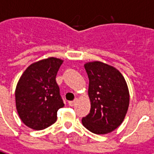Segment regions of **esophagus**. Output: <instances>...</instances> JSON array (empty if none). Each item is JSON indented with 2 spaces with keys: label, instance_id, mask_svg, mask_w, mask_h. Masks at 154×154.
Returning a JSON list of instances; mask_svg holds the SVG:
<instances>
[{
  "label": "esophagus",
  "instance_id": "esophagus-1",
  "mask_svg": "<svg viewBox=\"0 0 154 154\" xmlns=\"http://www.w3.org/2000/svg\"><path fill=\"white\" fill-rule=\"evenodd\" d=\"M77 99H74V100H72V101H69L68 104L70 105V106H73V105H74V104L76 103V102H77Z\"/></svg>",
  "mask_w": 154,
  "mask_h": 154
}]
</instances>
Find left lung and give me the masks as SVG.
<instances>
[{"instance_id": "1", "label": "left lung", "mask_w": 154, "mask_h": 154, "mask_svg": "<svg viewBox=\"0 0 154 154\" xmlns=\"http://www.w3.org/2000/svg\"><path fill=\"white\" fill-rule=\"evenodd\" d=\"M84 67L89 79L90 113L82 122L95 134H106L122 123L129 106V91L125 78L111 66L100 61L88 62Z\"/></svg>"}]
</instances>
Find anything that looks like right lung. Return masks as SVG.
<instances>
[{
	"instance_id": "add662e5",
	"label": "right lung",
	"mask_w": 154,
	"mask_h": 154,
	"mask_svg": "<svg viewBox=\"0 0 154 154\" xmlns=\"http://www.w3.org/2000/svg\"><path fill=\"white\" fill-rule=\"evenodd\" d=\"M63 60L54 57L31 64L16 88V107L20 119L33 130L54 124L58 109L64 106L56 74Z\"/></svg>"
}]
</instances>
